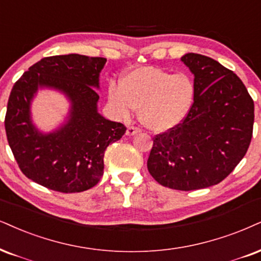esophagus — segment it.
<instances>
[{
  "mask_svg": "<svg viewBox=\"0 0 261 261\" xmlns=\"http://www.w3.org/2000/svg\"><path fill=\"white\" fill-rule=\"evenodd\" d=\"M138 133H140V129L138 127H134V125H130V127H128L127 132H125V134H127V136H129V137L136 136V134H138Z\"/></svg>",
  "mask_w": 261,
  "mask_h": 261,
  "instance_id": "esophagus-1",
  "label": "esophagus"
}]
</instances>
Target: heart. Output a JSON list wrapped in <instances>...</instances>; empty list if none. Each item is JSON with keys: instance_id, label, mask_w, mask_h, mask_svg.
Here are the masks:
<instances>
[{"instance_id": "1", "label": "heart", "mask_w": 261, "mask_h": 261, "mask_svg": "<svg viewBox=\"0 0 261 261\" xmlns=\"http://www.w3.org/2000/svg\"><path fill=\"white\" fill-rule=\"evenodd\" d=\"M108 100L117 117L139 110L149 129L165 132L181 123L195 100V83L184 72L170 73L162 67L138 66L124 72L120 85L110 82Z\"/></svg>"}]
</instances>
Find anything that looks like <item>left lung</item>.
Listing matches in <instances>:
<instances>
[{
    "label": "left lung",
    "mask_w": 261,
    "mask_h": 261,
    "mask_svg": "<svg viewBox=\"0 0 261 261\" xmlns=\"http://www.w3.org/2000/svg\"><path fill=\"white\" fill-rule=\"evenodd\" d=\"M194 73L195 100L185 120L153 138L147 169L166 188L191 191L219 184L246 155L254 101L240 77L212 58L181 57Z\"/></svg>",
    "instance_id": "8db88e82"
}]
</instances>
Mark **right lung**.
I'll use <instances>...</instances> for the list:
<instances>
[{"label":"right lung","instance_id":"1","mask_svg":"<svg viewBox=\"0 0 261 261\" xmlns=\"http://www.w3.org/2000/svg\"><path fill=\"white\" fill-rule=\"evenodd\" d=\"M105 58L81 54L54 56L29 67L13 86L5 127L9 146L25 176L54 191L82 192L98 184L109 144L127 128L98 112L99 75ZM65 94L70 100L65 124L42 134L31 120V101L38 88Z\"/></svg>","mask_w":261,"mask_h":261}]
</instances>
